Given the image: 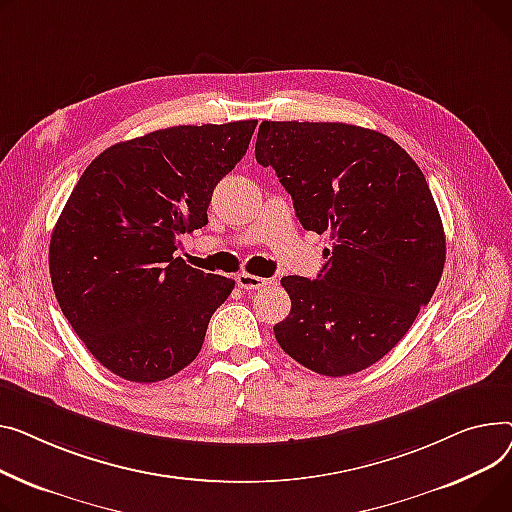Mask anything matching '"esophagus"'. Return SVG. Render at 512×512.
I'll return each instance as SVG.
<instances>
[{
    "instance_id": "esophagus-1",
    "label": "esophagus",
    "mask_w": 512,
    "mask_h": 512,
    "mask_svg": "<svg viewBox=\"0 0 512 512\" xmlns=\"http://www.w3.org/2000/svg\"><path fill=\"white\" fill-rule=\"evenodd\" d=\"M237 281V287H242L246 291H252V289H260V287H266L268 281L262 279V277H256V275H250V273H239L235 277Z\"/></svg>"
}]
</instances>
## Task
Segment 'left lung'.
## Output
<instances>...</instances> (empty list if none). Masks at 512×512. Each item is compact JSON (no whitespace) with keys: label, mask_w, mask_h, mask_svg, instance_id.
I'll return each mask as SVG.
<instances>
[{"label":"left lung","mask_w":512,"mask_h":512,"mask_svg":"<svg viewBox=\"0 0 512 512\" xmlns=\"http://www.w3.org/2000/svg\"><path fill=\"white\" fill-rule=\"evenodd\" d=\"M256 161L277 171L304 229L333 242L318 279H281V349L322 376L370 368L442 277L444 229L422 169L388 136L337 122H262Z\"/></svg>","instance_id":"1"}]
</instances>
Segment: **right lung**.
<instances>
[{
	"label": "right lung",
	"instance_id": "obj_1",
	"mask_svg": "<svg viewBox=\"0 0 512 512\" xmlns=\"http://www.w3.org/2000/svg\"><path fill=\"white\" fill-rule=\"evenodd\" d=\"M256 124L150 132L109 146L80 175L51 233L49 273L76 335L119 378L159 382L200 353L235 281L173 252L179 235L208 223L213 190Z\"/></svg>",
	"mask_w": 512,
	"mask_h": 512
}]
</instances>
